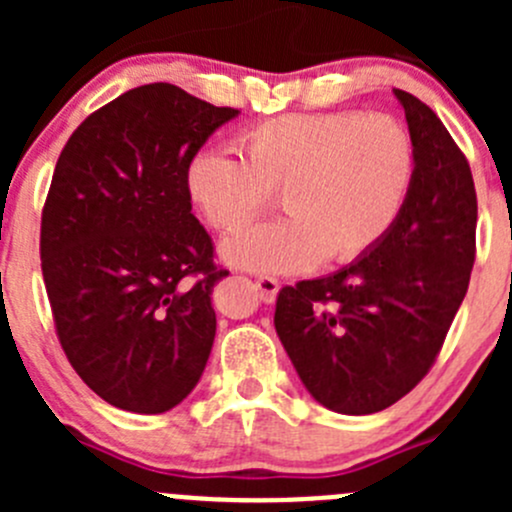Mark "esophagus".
Instances as JSON below:
<instances>
[{"instance_id": "34e87169", "label": "esophagus", "mask_w": 512, "mask_h": 512, "mask_svg": "<svg viewBox=\"0 0 512 512\" xmlns=\"http://www.w3.org/2000/svg\"><path fill=\"white\" fill-rule=\"evenodd\" d=\"M255 287H257V292H260L262 302H267V304L275 302L277 294H280V282H277L275 277H257Z\"/></svg>"}]
</instances>
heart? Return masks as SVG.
Here are the masks:
<instances>
[{
  "mask_svg": "<svg viewBox=\"0 0 512 512\" xmlns=\"http://www.w3.org/2000/svg\"><path fill=\"white\" fill-rule=\"evenodd\" d=\"M235 151L203 148L188 160L185 188L218 230L250 225L280 190L287 218L227 237V265L292 275L352 262L379 245L414 180V143L396 118L287 113L237 136Z\"/></svg>",
  "mask_w": 512,
  "mask_h": 512,
  "instance_id": "heart-1",
  "label": "heart"
}]
</instances>
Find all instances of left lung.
Masks as SVG:
<instances>
[{"instance_id": "obj_1", "label": "left lung", "mask_w": 512, "mask_h": 512, "mask_svg": "<svg viewBox=\"0 0 512 512\" xmlns=\"http://www.w3.org/2000/svg\"><path fill=\"white\" fill-rule=\"evenodd\" d=\"M394 96L416 158L394 227L352 265L277 297V337L304 389L349 416L389 409L428 374L476 257L468 160L426 103L399 89Z\"/></svg>"}]
</instances>
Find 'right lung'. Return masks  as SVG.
Returning <instances> with one entry per match:
<instances>
[{
    "instance_id": "right-lung-1",
    "label": "right lung",
    "mask_w": 512,
    "mask_h": 512,
    "mask_svg": "<svg viewBox=\"0 0 512 512\" xmlns=\"http://www.w3.org/2000/svg\"><path fill=\"white\" fill-rule=\"evenodd\" d=\"M237 113L163 81L138 86L91 113L56 163L41 215L46 294L71 366L116 409L170 411L208 364L210 294L227 272L190 213L185 168Z\"/></svg>"
}]
</instances>
